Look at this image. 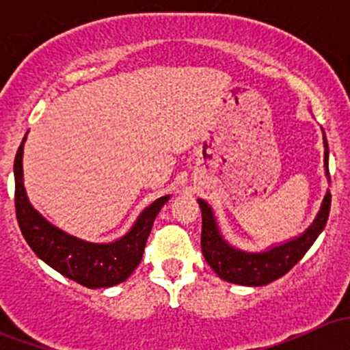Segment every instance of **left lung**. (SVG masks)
Here are the masks:
<instances>
[{
    "mask_svg": "<svg viewBox=\"0 0 350 350\" xmlns=\"http://www.w3.org/2000/svg\"><path fill=\"white\" fill-rule=\"evenodd\" d=\"M323 169H325L327 181L328 176V144L325 132H323ZM332 195L327 189L323 196L320 210L315 220L310 224L305 232L288 241L273 243L264 250H243L234 245L224 237L218 225L217 215H215L211 204L208 201L198 198V204L201 208V252L204 260L210 264L211 269L218 274V278L227 283L241 286H266L278 278L284 276L299 259L306 254V250L313 245L319 239L322 230L325 228L328 211H330Z\"/></svg>",
    "mask_w": 350,
    "mask_h": 350,
    "instance_id": "1",
    "label": "left lung"
}]
</instances>
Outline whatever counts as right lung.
I'll use <instances>...</instances> for the list:
<instances>
[{
    "mask_svg": "<svg viewBox=\"0 0 350 350\" xmlns=\"http://www.w3.org/2000/svg\"><path fill=\"white\" fill-rule=\"evenodd\" d=\"M28 132L20 144L13 165L16 218L25 241L47 266L86 288H109L129 280L142 260L155 217L171 195L157 198L144 208L129 232L111 242H91L67 234L49 221L28 200L23 185V147Z\"/></svg>",
    "mask_w": 350,
    "mask_h": 350,
    "instance_id": "right-lung-1",
    "label": "right lung"
}]
</instances>
